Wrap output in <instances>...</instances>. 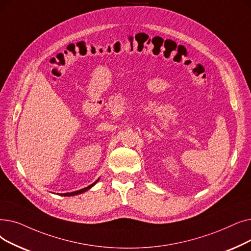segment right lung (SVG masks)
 I'll return each mask as SVG.
<instances>
[{
  "label": "right lung",
  "mask_w": 251,
  "mask_h": 251,
  "mask_svg": "<svg viewBox=\"0 0 251 251\" xmlns=\"http://www.w3.org/2000/svg\"><path fill=\"white\" fill-rule=\"evenodd\" d=\"M98 182V180L95 182V183H93L92 185H90V186H88V187H86V188H83V189H80V190H78V191H75V192H71V193H64V194H62L63 196H74V195H77V194H80V193H83V192H86L87 190H89L90 188H92L95 184H96Z\"/></svg>",
  "instance_id": "add662e5"
}]
</instances>
